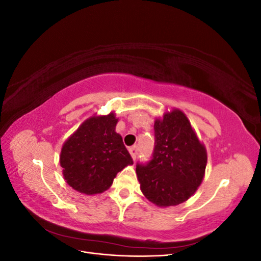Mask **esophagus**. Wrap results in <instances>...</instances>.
I'll return each instance as SVG.
<instances>
[{
  "instance_id": "esophagus-1",
  "label": "esophagus",
  "mask_w": 261,
  "mask_h": 261,
  "mask_svg": "<svg viewBox=\"0 0 261 261\" xmlns=\"http://www.w3.org/2000/svg\"><path fill=\"white\" fill-rule=\"evenodd\" d=\"M129 153L134 160H136L137 154H138V146H133L129 148Z\"/></svg>"
}]
</instances>
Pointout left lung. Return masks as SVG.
<instances>
[{
  "label": "left lung",
  "instance_id": "8db88e82",
  "mask_svg": "<svg viewBox=\"0 0 261 261\" xmlns=\"http://www.w3.org/2000/svg\"><path fill=\"white\" fill-rule=\"evenodd\" d=\"M153 152L146 163L137 162L141 192L159 207L186 201L201 184L207 152L186 115L179 110L154 122Z\"/></svg>",
  "mask_w": 261,
  "mask_h": 261
}]
</instances>
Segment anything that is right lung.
<instances>
[{
  "label": "right lung",
  "instance_id": "1",
  "mask_svg": "<svg viewBox=\"0 0 261 261\" xmlns=\"http://www.w3.org/2000/svg\"><path fill=\"white\" fill-rule=\"evenodd\" d=\"M113 113L87 120L63 145L60 163L67 184L77 192L94 195L112 185L118 172L133 159L121 135L115 133Z\"/></svg>",
  "mask_w": 261,
  "mask_h": 261
}]
</instances>
